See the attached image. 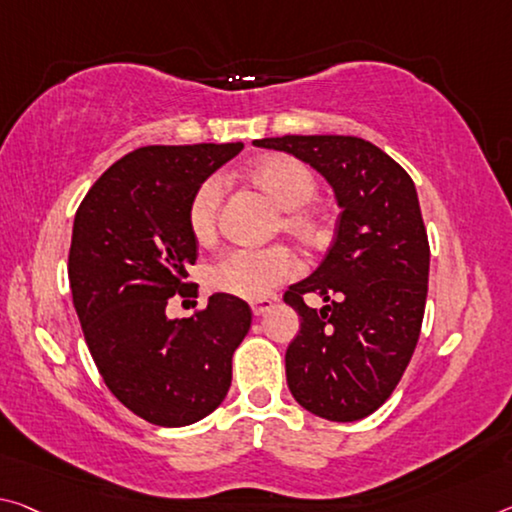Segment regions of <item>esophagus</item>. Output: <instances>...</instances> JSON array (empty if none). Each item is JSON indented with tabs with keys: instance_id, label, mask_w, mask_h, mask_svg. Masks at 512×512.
<instances>
[{
	"instance_id": "1",
	"label": "esophagus",
	"mask_w": 512,
	"mask_h": 512,
	"mask_svg": "<svg viewBox=\"0 0 512 512\" xmlns=\"http://www.w3.org/2000/svg\"><path fill=\"white\" fill-rule=\"evenodd\" d=\"M271 307H273V300H266V298L253 300V303H250V310H253L255 316H262L264 312H269Z\"/></svg>"
}]
</instances>
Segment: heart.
<instances>
[{"label": "heart", "mask_w": 512, "mask_h": 512, "mask_svg": "<svg viewBox=\"0 0 512 512\" xmlns=\"http://www.w3.org/2000/svg\"><path fill=\"white\" fill-rule=\"evenodd\" d=\"M246 180L282 212L280 227L291 237L303 243H314L326 234V218L319 209L307 205L316 193V180L303 161L289 154H266L246 168ZM221 200L223 184L216 177L202 182L193 193L189 225L198 241L214 237ZM296 269L294 255L282 246L264 250L237 248L209 266L207 280L221 294L243 300H262L271 296L282 282H287Z\"/></svg>", "instance_id": "obj_1"}]
</instances>
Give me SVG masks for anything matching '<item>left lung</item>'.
Listing matches in <instances>:
<instances>
[{
    "mask_svg": "<svg viewBox=\"0 0 512 512\" xmlns=\"http://www.w3.org/2000/svg\"><path fill=\"white\" fill-rule=\"evenodd\" d=\"M253 145L312 166L339 207L323 262L285 294L300 316L285 355L289 392L321 419H364L399 385L424 319L431 250L415 182L358 136H278ZM310 290L327 303L321 311L304 305Z\"/></svg>",
    "mask_w": 512,
    "mask_h": 512,
    "instance_id": "obj_1",
    "label": "left lung"
}]
</instances>
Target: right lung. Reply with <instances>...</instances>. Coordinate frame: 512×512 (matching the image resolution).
Listing matches in <instances>:
<instances>
[{
    "instance_id": "1",
    "label": "right lung",
    "mask_w": 512,
    "mask_h": 512,
    "mask_svg": "<svg viewBox=\"0 0 512 512\" xmlns=\"http://www.w3.org/2000/svg\"><path fill=\"white\" fill-rule=\"evenodd\" d=\"M243 143L148 145L118 159L86 193L72 225L68 278L88 351L116 399L154 426L196 424L223 403L250 307L212 294L189 319L166 305L186 294L198 241L189 205Z\"/></svg>"
}]
</instances>
